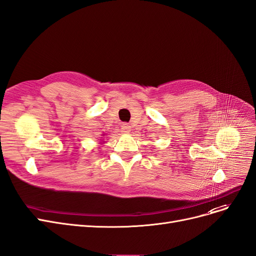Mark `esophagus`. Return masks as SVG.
Returning a JSON list of instances; mask_svg holds the SVG:
<instances>
[{
    "mask_svg": "<svg viewBox=\"0 0 256 256\" xmlns=\"http://www.w3.org/2000/svg\"><path fill=\"white\" fill-rule=\"evenodd\" d=\"M120 130H122V134H129V132L131 131V127L127 124H122V127H120Z\"/></svg>",
    "mask_w": 256,
    "mask_h": 256,
    "instance_id": "34e87169",
    "label": "esophagus"
}]
</instances>
